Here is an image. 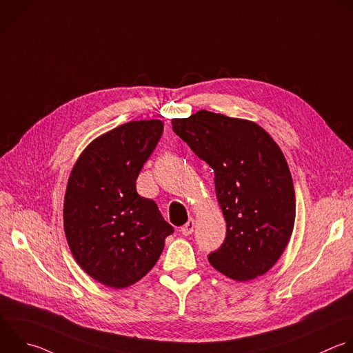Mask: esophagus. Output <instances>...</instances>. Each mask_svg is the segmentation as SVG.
<instances>
[{"instance_id":"esophagus-1","label":"esophagus","mask_w":353,"mask_h":353,"mask_svg":"<svg viewBox=\"0 0 353 353\" xmlns=\"http://www.w3.org/2000/svg\"><path fill=\"white\" fill-rule=\"evenodd\" d=\"M194 227H195V221H194V219H190V220L180 228V231H181L183 236H190V234H192V231H194Z\"/></svg>"}]
</instances>
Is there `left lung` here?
Returning <instances> with one entry per match:
<instances>
[{"label":"left lung","instance_id":"left-lung-1","mask_svg":"<svg viewBox=\"0 0 353 353\" xmlns=\"http://www.w3.org/2000/svg\"><path fill=\"white\" fill-rule=\"evenodd\" d=\"M172 128L214 172L227 232L209 263L236 281L268 273L295 223L294 183L280 147L255 122L209 110L173 119Z\"/></svg>","mask_w":353,"mask_h":353}]
</instances>
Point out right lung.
<instances>
[{
	"label": "right lung",
	"mask_w": 353,
	"mask_h": 353,
	"mask_svg": "<svg viewBox=\"0 0 353 353\" xmlns=\"http://www.w3.org/2000/svg\"><path fill=\"white\" fill-rule=\"evenodd\" d=\"M163 123L134 121L87 145L65 192L63 228L79 266L98 283L126 288L158 262L174 231L136 180L154 152Z\"/></svg>",
	"instance_id": "1"
}]
</instances>
